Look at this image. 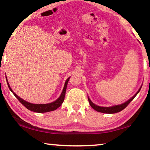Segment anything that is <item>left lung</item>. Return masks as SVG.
<instances>
[{
    "label": "left lung",
    "mask_w": 150,
    "mask_h": 150,
    "mask_svg": "<svg viewBox=\"0 0 150 150\" xmlns=\"http://www.w3.org/2000/svg\"><path fill=\"white\" fill-rule=\"evenodd\" d=\"M142 87L139 88V89L138 90V92H137L135 95H134V96H132L130 99H129L128 101H126V103H124L123 104H122V105H116V106H111V107H102V106H97L95 105V104L91 102V100H90V98L88 97V102H89V104L91 107L95 109V110L98 111V112H103V113H108V114H114V113H116V112H120L123 110V109L125 108L127 106H128L130 103L131 102L132 100L134 98H135V96L138 95V93L139 92V91H140Z\"/></svg>",
    "instance_id": "1"
}]
</instances>
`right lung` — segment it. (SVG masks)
<instances>
[{"mask_svg":"<svg viewBox=\"0 0 150 150\" xmlns=\"http://www.w3.org/2000/svg\"><path fill=\"white\" fill-rule=\"evenodd\" d=\"M69 78H68L66 80L65 85H64V88H63L62 95H61V96H59V98H58V99L56 100L55 101H54V102L51 103H49V104H45V105H44V104L35 105V104H32V103H28V102H26V101H25L23 99H22L21 98H20L18 96L16 95V94H15L13 92V91H12V90L11 89V87H10V85L8 84V81H7V79H6V82H7V84H8L9 89L11 91V92L14 94V95L17 98V99L21 103L22 105H23L25 106V107L28 109V110H31V111L40 113V112H47L55 110H56L57 108H59V106L62 105V103H63V100H64V98H65L66 88H67V83H68V81H69Z\"/></svg>","mask_w":150,"mask_h":150,"instance_id":"add662e5","label":"right lung"}]
</instances>
